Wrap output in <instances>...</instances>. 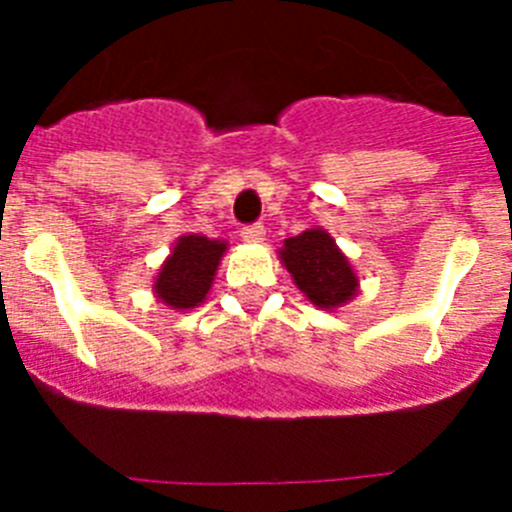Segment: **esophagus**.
<instances>
[{
	"mask_svg": "<svg viewBox=\"0 0 512 512\" xmlns=\"http://www.w3.org/2000/svg\"><path fill=\"white\" fill-rule=\"evenodd\" d=\"M264 235L266 230L261 223H253V225H246V228H241V238L246 243H261L264 241Z\"/></svg>",
	"mask_w": 512,
	"mask_h": 512,
	"instance_id": "obj_1",
	"label": "esophagus"
}]
</instances>
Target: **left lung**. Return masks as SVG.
I'll return each mask as SVG.
<instances>
[{
  "label": "left lung",
  "mask_w": 512,
  "mask_h": 512,
  "mask_svg": "<svg viewBox=\"0 0 512 512\" xmlns=\"http://www.w3.org/2000/svg\"><path fill=\"white\" fill-rule=\"evenodd\" d=\"M279 259L312 305L333 310L354 300L359 292L354 269L325 230L310 228L295 238H287Z\"/></svg>",
  "instance_id": "obj_1"
}]
</instances>
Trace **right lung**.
<instances>
[{"label": "right lung", "mask_w": 512, "mask_h": 512, "mask_svg": "<svg viewBox=\"0 0 512 512\" xmlns=\"http://www.w3.org/2000/svg\"><path fill=\"white\" fill-rule=\"evenodd\" d=\"M225 241H210L205 235H182L171 256L158 269L153 292L171 310H192L205 302L215 271L223 259Z\"/></svg>", "instance_id": "obj_1"}]
</instances>
